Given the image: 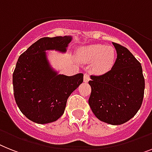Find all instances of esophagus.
Returning <instances> with one entry per match:
<instances>
[{"mask_svg":"<svg viewBox=\"0 0 152 152\" xmlns=\"http://www.w3.org/2000/svg\"><path fill=\"white\" fill-rule=\"evenodd\" d=\"M89 80H90L89 75H88V73H85V75H84V81H85V82H88Z\"/></svg>","mask_w":152,"mask_h":152,"instance_id":"esophagus-1","label":"esophagus"}]
</instances>
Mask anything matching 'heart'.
<instances>
[{
	"label": "heart",
	"mask_w": 152,
	"mask_h": 152,
	"mask_svg": "<svg viewBox=\"0 0 152 152\" xmlns=\"http://www.w3.org/2000/svg\"><path fill=\"white\" fill-rule=\"evenodd\" d=\"M77 56L83 62L94 61L92 65L94 72L102 74L113 67L115 61V51L111 46L93 44L80 49Z\"/></svg>",
	"instance_id": "heart-1"
}]
</instances>
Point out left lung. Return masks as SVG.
Returning <instances> with one entry per match:
<instances>
[{"instance_id": "left-lung-1", "label": "left lung", "mask_w": 152, "mask_h": 152, "mask_svg": "<svg viewBox=\"0 0 152 152\" xmlns=\"http://www.w3.org/2000/svg\"><path fill=\"white\" fill-rule=\"evenodd\" d=\"M116 60L110 71L91 75L88 104L102 122L120 125L133 118L141 108L145 93V77L141 63L122 45L113 42Z\"/></svg>"}]
</instances>
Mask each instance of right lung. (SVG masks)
Masks as SVG:
<instances>
[{"label": "right lung", "instance_id": "right-lung-1", "mask_svg": "<svg viewBox=\"0 0 152 152\" xmlns=\"http://www.w3.org/2000/svg\"><path fill=\"white\" fill-rule=\"evenodd\" d=\"M71 36L43 37L20 55L13 72L14 96L21 112L36 124L58 120L67 100L83 82V74L56 75L46 61L47 50L65 51Z\"/></svg>", "mask_w": 152, "mask_h": 152}]
</instances>
